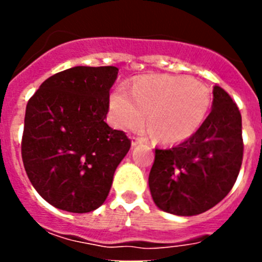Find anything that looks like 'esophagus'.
<instances>
[{
	"instance_id": "obj_1",
	"label": "esophagus",
	"mask_w": 262,
	"mask_h": 262,
	"mask_svg": "<svg viewBox=\"0 0 262 262\" xmlns=\"http://www.w3.org/2000/svg\"><path fill=\"white\" fill-rule=\"evenodd\" d=\"M144 143V140L140 138H133V142H131V144H133V147H136V145L139 144H143Z\"/></svg>"
}]
</instances>
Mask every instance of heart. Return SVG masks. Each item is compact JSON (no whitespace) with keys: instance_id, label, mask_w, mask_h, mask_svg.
I'll return each instance as SVG.
<instances>
[{"instance_id":"b5f03b06","label":"heart","mask_w":262,"mask_h":262,"mask_svg":"<svg viewBox=\"0 0 262 262\" xmlns=\"http://www.w3.org/2000/svg\"><path fill=\"white\" fill-rule=\"evenodd\" d=\"M113 122L122 129H138L148 122L157 138L178 143L190 138L203 123L210 94L198 81L184 76H148L115 89L108 101Z\"/></svg>"}]
</instances>
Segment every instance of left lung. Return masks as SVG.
Instances as JSON below:
<instances>
[{"label":"left lung","mask_w":262,"mask_h":262,"mask_svg":"<svg viewBox=\"0 0 262 262\" xmlns=\"http://www.w3.org/2000/svg\"><path fill=\"white\" fill-rule=\"evenodd\" d=\"M211 113L181 144L156 148L148 184L163 211L193 216L230 193L243 161L242 114L226 90L215 85Z\"/></svg>","instance_id":"left-lung-1"}]
</instances>
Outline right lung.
Wrapping results in <instances>:
<instances>
[{
	"label": "right lung",
	"instance_id": "add662e5",
	"mask_svg": "<svg viewBox=\"0 0 262 262\" xmlns=\"http://www.w3.org/2000/svg\"><path fill=\"white\" fill-rule=\"evenodd\" d=\"M117 67H73L51 76L26 106L22 160L39 195L56 209H98L131 147L106 123Z\"/></svg>",
	"mask_w": 262,
	"mask_h": 262
}]
</instances>
